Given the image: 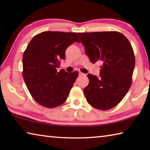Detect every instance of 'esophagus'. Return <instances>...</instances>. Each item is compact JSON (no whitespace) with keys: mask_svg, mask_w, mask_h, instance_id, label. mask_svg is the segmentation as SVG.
Here are the masks:
<instances>
[{"mask_svg":"<svg viewBox=\"0 0 150 150\" xmlns=\"http://www.w3.org/2000/svg\"><path fill=\"white\" fill-rule=\"evenodd\" d=\"M79 76H83V75H85V74H84V73H81V72H79Z\"/></svg>","mask_w":150,"mask_h":150,"instance_id":"obj_1","label":"esophagus"}]
</instances>
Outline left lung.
<instances>
[{"mask_svg": "<svg viewBox=\"0 0 150 150\" xmlns=\"http://www.w3.org/2000/svg\"><path fill=\"white\" fill-rule=\"evenodd\" d=\"M85 54L93 63L103 62L100 77L88 73L84 88L88 103L98 110L115 107L123 99L132 84L134 67L132 47L120 32L79 33Z\"/></svg>", "mask_w": 150, "mask_h": 150, "instance_id": "1", "label": "left lung"}]
</instances>
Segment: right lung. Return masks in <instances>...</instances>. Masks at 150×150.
Instances as JSON below:
<instances>
[{
  "label": "right lung",
  "mask_w": 150,
  "mask_h": 150,
  "mask_svg": "<svg viewBox=\"0 0 150 150\" xmlns=\"http://www.w3.org/2000/svg\"><path fill=\"white\" fill-rule=\"evenodd\" d=\"M79 42L77 33L44 32L33 38L23 54V78L30 93L44 107L55 108L65 102L79 72L61 69L65 50Z\"/></svg>",
  "instance_id": "add662e5"
}]
</instances>
